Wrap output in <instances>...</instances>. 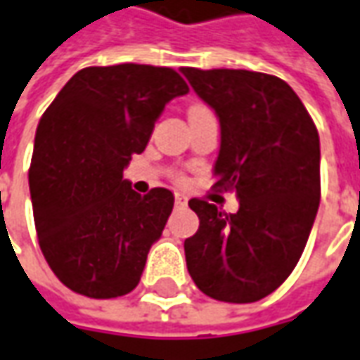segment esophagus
<instances>
[{"label":"esophagus","instance_id":"esophagus-1","mask_svg":"<svg viewBox=\"0 0 360 360\" xmlns=\"http://www.w3.org/2000/svg\"><path fill=\"white\" fill-rule=\"evenodd\" d=\"M175 205H177V207H185V205H187V197L177 193V195H175Z\"/></svg>","mask_w":360,"mask_h":360}]
</instances>
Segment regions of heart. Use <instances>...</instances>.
<instances>
[{"label": "heart", "instance_id": "obj_1", "mask_svg": "<svg viewBox=\"0 0 360 360\" xmlns=\"http://www.w3.org/2000/svg\"><path fill=\"white\" fill-rule=\"evenodd\" d=\"M202 108H205V106H191L189 114H191V112H197V110H202Z\"/></svg>", "mask_w": 360, "mask_h": 360}]
</instances>
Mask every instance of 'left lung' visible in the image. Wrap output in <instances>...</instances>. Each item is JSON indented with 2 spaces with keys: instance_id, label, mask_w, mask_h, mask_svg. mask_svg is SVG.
Returning a JSON list of instances; mask_svg holds the SVG:
<instances>
[{
  "instance_id": "1",
  "label": "left lung",
  "mask_w": 360,
  "mask_h": 360,
  "mask_svg": "<svg viewBox=\"0 0 360 360\" xmlns=\"http://www.w3.org/2000/svg\"><path fill=\"white\" fill-rule=\"evenodd\" d=\"M181 72L221 122L212 187L240 199L234 214L189 200L199 231L185 240L187 270L212 300L258 302L288 280L309 238L321 197L319 134L282 78L242 68Z\"/></svg>"
}]
</instances>
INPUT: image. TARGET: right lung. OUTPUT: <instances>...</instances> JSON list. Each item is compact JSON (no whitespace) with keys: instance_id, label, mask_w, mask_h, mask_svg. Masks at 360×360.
<instances>
[{"instance_id":"right-lung-1","label":"right lung","mask_w":360,"mask_h":360,"mask_svg":"<svg viewBox=\"0 0 360 360\" xmlns=\"http://www.w3.org/2000/svg\"><path fill=\"white\" fill-rule=\"evenodd\" d=\"M187 92L169 67H86L45 110L29 189L41 252L68 290L112 300L139 283L173 193L155 187L141 197L122 173L146 149L165 104Z\"/></svg>"}]
</instances>
